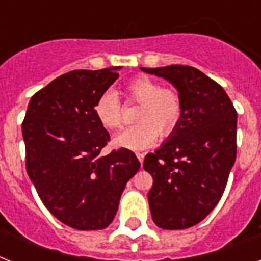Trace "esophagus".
Segmentation results:
<instances>
[{"label":"esophagus","mask_w":261,"mask_h":261,"mask_svg":"<svg viewBox=\"0 0 261 261\" xmlns=\"http://www.w3.org/2000/svg\"><path fill=\"white\" fill-rule=\"evenodd\" d=\"M137 157H138V160H139V163L142 164L143 163V157H145V155L142 154V153H137Z\"/></svg>","instance_id":"1"}]
</instances>
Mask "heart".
I'll return each mask as SVG.
<instances>
[{"mask_svg":"<svg viewBox=\"0 0 261 261\" xmlns=\"http://www.w3.org/2000/svg\"><path fill=\"white\" fill-rule=\"evenodd\" d=\"M127 100L141 102L135 120L139 123L119 133L114 145L130 150H142L161 137L171 135L182 114L180 94L172 88H163L154 80L139 75L124 85ZM94 116L107 130H116L123 124V110L119 98L111 92L102 93L94 102Z\"/></svg>","mask_w":261,"mask_h":261,"instance_id":"b5f03b06","label":"heart"}]
</instances>
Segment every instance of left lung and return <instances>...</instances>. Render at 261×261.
<instances>
[{"label": "left lung", "instance_id": "8db88e82", "mask_svg": "<svg viewBox=\"0 0 261 261\" xmlns=\"http://www.w3.org/2000/svg\"><path fill=\"white\" fill-rule=\"evenodd\" d=\"M177 89L181 119L165 142L145 157L153 176L147 194L153 221L168 230L187 229L214 210L236 161L237 112L223 88L192 66L141 67Z\"/></svg>", "mask_w": 261, "mask_h": 261}]
</instances>
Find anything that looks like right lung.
Returning <instances> with one entry per match:
<instances>
[{
  "label": "right lung",
  "mask_w": 261,
  "mask_h": 261,
  "mask_svg": "<svg viewBox=\"0 0 261 261\" xmlns=\"http://www.w3.org/2000/svg\"><path fill=\"white\" fill-rule=\"evenodd\" d=\"M120 69L59 75L31 97L22 122L31 181L47 210L77 230L108 226L127 181L141 167L124 147L100 155L110 134L94 116V102Z\"/></svg>",
  "instance_id": "add662e5"
}]
</instances>
